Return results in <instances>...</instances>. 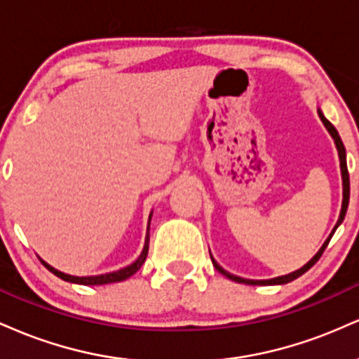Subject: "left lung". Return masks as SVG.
I'll return each mask as SVG.
<instances>
[{"label": "left lung", "instance_id": "left-lung-1", "mask_svg": "<svg viewBox=\"0 0 359 359\" xmlns=\"http://www.w3.org/2000/svg\"><path fill=\"white\" fill-rule=\"evenodd\" d=\"M317 113H319L320 121L324 123V126L327 128V131H329V133H331L332 140H334L336 148H337V155H339V162H341V175H343V205H341L339 219H337L336 226H334V229H332V233L329 234V238H327V240L324 241V245L320 246V250L317 251V253L314 255V257H312L311 259H309V262L306 263V265L302 266V269H299V270L292 271V273H288V275H282V277L270 278V280H250V278H241V277H236V275L229 273V271H226L224 269H222V266L217 265L216 259H214V258L211 257V259H212V265L216 266V270L219 271V273L224 275V277H228L229 280H233V282H238V283H246V285H282V283H288V282H292V280L299 278L300 275H304L309 269H312V266L316 265L317 259H319V258H320V255L324 253L325 246H327V245H329V241H331L332 234H334V231L337 229V226H339L341 222H343V219H344L346 211H348V204H349V174H348V165H346V148H344V145H343V142H341V137H339V133H337V130H336L334 126L331 125V121H329V119H325V116L323 114V111L317 109Z\"/></svg>", "mask_w": 359, "mask_h": 359}]
</instances>
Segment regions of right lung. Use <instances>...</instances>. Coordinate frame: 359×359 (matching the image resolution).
Returning <instances> with one entry per match:
<instances>
[{"instance_id": "add662e5", "label": "right lung", "mask_w": 359, "mask_h": 359, "mask_svg": "<svg viewBox=\"0 0 359 359\" xmlns=\"http://www.w3.org/2000/svg\"><path fill=\"white\" fill-rule=\"evenodd\" d=\"M151 214L150 212V217H148V229H147V238H145V246H143V251L140 253V257L135 259L131 265L125 266V269L121 270H116V271H111V273H102V275H93V277H74V275H67V273H62V271L55 270L53 266L48 265V263H45L43 259H40V262L43 263V266L47 269L48 271H52L55 277H59L62 280H65V282H71V283H81V285H104V283H114V282H123V280L130 278L131 275H135L137 271L142 269V265L145 263L147 259V255H148V243H150V221H151Z\"/></svg>"}]
</instances>
